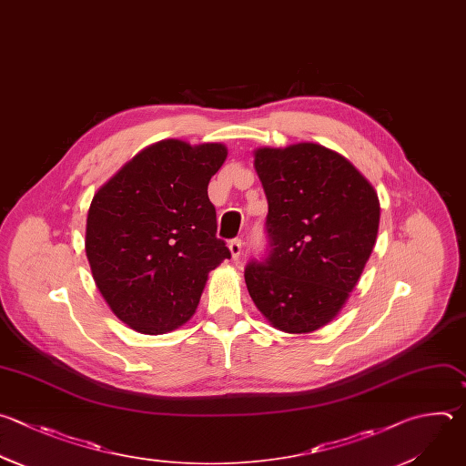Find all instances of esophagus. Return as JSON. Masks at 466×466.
<instances>
[{
	"instance_id": "esophagus-1",
	"label": "esophagus",
	"mask_w": 466,
	"mask_h": 466,
	"mask_svg": "<svg viewBox=\"0 0 466 466\" xmlns=\"http://www.w3.org/2000/svg\"><path fill=\"white\" fill-rule=\"evenodd\" d=\"M228 248H230L232 258H234V259H239V256H241V239H232V241L228 243Z\"/></svg>"
}]
</instances>
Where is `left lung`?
Here are the masks:
<instances>
[{
  "instance_id": "left-lung-1",
  "label": "left lung",
  "mask_w": 466,
  "mask_h": 466,
  "mask_svg": "<svg viewBox=\"0 0 466 466\" xmlns=\"http://www.w3.org/2000/svg\"><path fill=\"white\" fill-rule=\"evenodd\" d=\"M268 214V258L245 268L259 313L285 333H313L346 305L377 241L380 203L340 153L298 142L258 147Z\"/></svg>"
}]
</instances>
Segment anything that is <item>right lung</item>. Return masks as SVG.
Returning a JSON list of instances; mask_svg holds the SVG:
<instances>
[{
	"mask_svg": "<svg viewBox=\"0 0 466 466\" xmlns=\"http://www.w3.org/2000/svg\"><path fill=\"white\" fill-rule=\"evenodd\" d=\"M227 155L219 142L159 140L95 194L86 256L102 298L131 329L163 335L187 324L208 272L230 258L208 199Z\"/></svg>",
	"mask_w": 466,
	"mask_h": 466,
	"instance_id": "right-lung-1",
	"label": "right lung"
}]
</instances>
